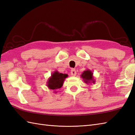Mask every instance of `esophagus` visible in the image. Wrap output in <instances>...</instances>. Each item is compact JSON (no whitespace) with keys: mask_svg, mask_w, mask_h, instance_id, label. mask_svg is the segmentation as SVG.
<instances>
[{"mask_svg":"<svg viewBox=\"0 0 135 135\" xmlns=\"http://www.w3.org/2000/svg\"><path fill=\"white\" fill-rule=\"evenodd\" d=\"M71 75H73V76H75V75H76L77 73H76V70H75V69H72L71 70Z\"/></svg>","mask_w":135,"mask_h":135,"instance_id":"34e87169","label":"esophagus"}]
</instances>
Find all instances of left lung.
<instances>
[{
	"label": "left lung",
	"mask_w": 135,
	"mask_h": 135,
	"mask_svg": "<svg viewBox=\"0 0 135 135\" xmlns=\"http://www.w3.org/2000/svg\"><path fill=\"white\" fill-rule=\"evenodd\" d=\"M81 77L83 79L84 83L87 84L91 83L94 84L95 82H96L94 79L93 73L89 69H86V70H85L81 75Z\"/></svg>",
	"instance_id": "obj_1"
}]
</instances>
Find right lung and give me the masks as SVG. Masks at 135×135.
I'll return each mask as SVG.
<instances>
[{
  "instance_id": "1",
  "label": "right lung",
  "mask_w": 135,
  "mask_h": 135,
  "mask_svg": "<svg viewBox=\"0 0 135 135\" xmlns=\"http://www.w3.org/2000/svg\"><path fill=\"white\" fill-rule=\"evenodd\" d=\"M68 77L66 74L61 73L58 71H54L49 78L47 81V86L51 90H57L61 88L64 84L66 78ZM57 93L56 91H54Z\"/></svg>"
}]
</instances>
